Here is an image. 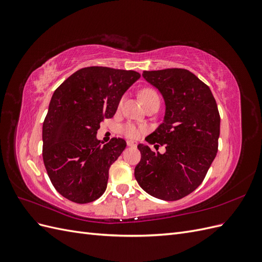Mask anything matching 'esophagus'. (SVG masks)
Instances as JSON below:
<instances>
[{"label":"esophagus","mask_w":262,"mask_h":262,"mask_svg":"<svg viewBox=\"0 0 262 262\" xmlns=\"http://www.w3.org/2000/svg\"><path fill=\"white\" fill-rule=\"evenodd\" d=\"M126 144H128V146H137V142L132 141V140H128L126 141Z\"/></svg>","instance_id":"34e87169"}]
</instances>
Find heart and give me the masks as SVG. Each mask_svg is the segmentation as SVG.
I'll return each instance as SVG.
<instances>
[{
	"label": "heart",
	"instance_id": "heart-1",
	"mask_svg": "<svg viewBox=\"0 0 262 262\" xmlns=\"http://www.w3.org/2000/svg\"><path fill=\"white\" fill-rule=\"evenodd\" d=\"M140 95H141L142 100L144 101L145 105L148 104L149 101L160 100V95H158V93L156 91H154V90H150V89L142 91ZM121 104H122V100L120 102V105ZM145 130H146L145 126L137 125V124L131 123V122L125 123L122 126V133L124 134L126 138H131V139H137L140 136V134L143 133Z\"/></svg>",
	"mask_w": 262,
	"mask_h": 262
}]
</instances>
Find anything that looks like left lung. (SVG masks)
Wrapping results in <instances>:
<instances>
[{"instance_id": "8db88e82", "label": "left lung", "mask_w": 262, "mask_h": 262, "mask_svg": "<svg viewBox=\"0 0 262 262\" xmlns=\"http://www.w3.org/2000/svg\"><path fill=\"white\" fill-rule=\"evenodd\" d=\"M166 102L164 122L145 139L164 154L138 145L141 161L134 176L148 194L166 201L181 199L199 187L216 156L221 118L207 84L185 69L144 71Z\"/></svg>"}]
</instances>
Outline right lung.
I'll use <instances>...</instances> for the list:
<instances>
[{"label": "right lung", "instance_id": "obj_1", "mask_svg": "<svg viewBox=\"0 0 262 262\" xmlns=\"http://www.w3.org/2000/svg\"><path fill=\"white\" fill-rule=\"evenodd\" d=\"M140 77L136 71L89 67L54 91L42 125V158L51 184L68 200L90 203L105 192L110 166L126 143L113 138L102 145L96 134Z\"/></svg>", "mask_w": 262, "mask_h": 262}]
</instances>
